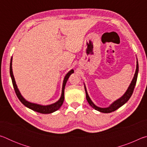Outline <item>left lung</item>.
Listing matches in <instances>:
<instances>
[{
    "label": "left lung",
    "mask_w": 147,
    "mask_h": 147,
    "mask_svg": "<svg viewBox=\"0 0 147 147\" xmlns=\"http://www.w3.org/2000/svg\"><path fill=\"white\" fill-rule=\"evenodd\" d=\"M138 71H139V65H138V62L137 61V66H136V73L135 74H134V77L132 80V81H131V82L130 84V86H129V88L128 89V90L126 91V92L125 93H124V95L122 96L121 98H120L119 99H118L117 100H116L114 102L111 104L110 106H109L108 108H99V107L96 106L93 103V102L91 100L90 98H89V96L88 95V93H87V91H86V89L85 88V91H86V98H87V100H88V103L89 104V105H90L92 108H94V109H96V110L100 111V112H102V113H111L112 112V111H115L116 109H117L118 108H120L123 105H124V104H125L126 102H127L130 98L131 97V94H132L134 90V88H135V86H136V82H137V78H138Z\"/></svg>",
    "instance_id": "8db88e82"
}]
</instances>
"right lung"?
<instances>
[{"instance_id": "1", "label": "right lung", "mask_w": 147, "mask_h": 147, "mask_svg": "<svg viewBox=\"0 0 147 147\" xmlns=\"http://www.w3.org/2000/svg\"><path fill=\"white\" fill-rule=\"evenodd\" d=\"M12 57L11 58V61H10V65H9V73H10V76L11 78V80H12V84H13V86L14 88L15 92H16V95L18 98L19 99V100L23 103L24 106H26L27 108H28L30 109H32L33 111H36V112L40 113H43V114H47V113H51L53 112H54L56 110L60 108L64 100V90H65V84L69 78V77L70 76L71 74L72 73H74V71L72 69L69 73L66 74L65 77L63 80V88H62V92H61V96L59 100L56 102V103L51 104V105H48V106H41V105H39V104H33L31 102H29L26 101L25 99H24L22 95L20 93V92L19 91V89H17V85L16 84V81H15L14 79V76L13 74V72H12Z\"/></svg>"}]
</instances>
